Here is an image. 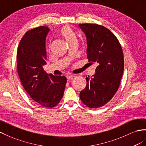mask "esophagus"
I'll list each match as a JSON object with an SVG mask.
<instances>
[{
	"instance_id": "esophagus-1",
	"label": "esophagus",
	"mask_w": 146,
	"mask_h": 146,
	"mask_svg": "<svg viewBox=\"0 0 146 146\" xmlns=\"http://www.w3.org/2000/svg\"><path fill=\"white\" fill-rule=\"evenodd\" d=\"M74 77H75V76H74V75H72H72L67 76L66 78H67V79H68V80H73Z\"/></svg>"
}]
</instances>
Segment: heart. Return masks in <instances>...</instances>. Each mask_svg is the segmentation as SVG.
Masks as SVG:
<instances>
[{"label": "heart", "instance_id": "obj_1", "mask_svg": "<svg viewBox=\"0 0 146 146\" xmlns=\"http://www.w3.org/2000/svg\"><path fill=\"white\" fill-rule=\"evenodd\" d=\"M60 34L64 38L67 42L76 39L74 33L68 26H64L60 30Z\"/></svg>", "mask_w": 146, "mask_h": 146}]
</instances>
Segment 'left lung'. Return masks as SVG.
Masks as SVG:
<instances>
[{
  "instance_id": "left-lung-1",
  "label": "left lung",
  "mask_w": 146,
  "mask_h": 146,
  "mask_svg": "<svg viewBox=\"0 0 146 146\" xmlns=\"http://www.w3.org/2000/svg\"><path fill=\"white\" fill-rule=\"evenodd\" d=\"M87 41V57L98 63L96 73L86 78L87 84L80 92L81 101L88 107L104 106L118 91L124 70L122 48L109 29L97 24H79Z\"/></svg>"
}]
</instances>
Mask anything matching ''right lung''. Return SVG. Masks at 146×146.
Returning a JSON list of instances; mask_svg holds the SVG:
<instances>
[{"label":"right lung","mask_w":146,"mask_h":146,"mask_svg":"<svg viewBox=\"0 0 146 146\" xmlns=\"http://www.w3.org/2000/svg\"><path fill=\"white\" fill-rule=\"evenodd\" d=\"M49 30L41 26L25 33L17 50V71L29 96L41 107L53 108L62 98L66 78L48 74L43 69L46 64V39Z\"/></svg>","instance_id":"obj_1"}]
</instances>
